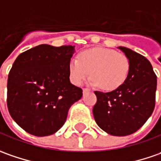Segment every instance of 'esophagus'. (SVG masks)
<instances>
[{
	"label": "esophagus",
	"instance_id": "1",
	"mask_svg": "<svg viewBox=\"0 0 161 161\" xmlns=\"http://www.w3.org/2000/svg\"><path fill=\"white\" fill-rule=\"evenodd\" d=\"M89 91H90V90H89V89H87V88H84V89H83V92H84V93L88 92Z\"/></svg>",
	"mask_w": 161,
	"mask_h": 161
}]
</instances>
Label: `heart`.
<instances>
[{
  "mask_svg": "<svg viewBox=\"0 0 161 161\" xmlns=\"http://www.w3.org/2000/svg\"><path fill=\"white\" fill-rule=\"evenodd\" d=\"M71 81L81 85L91 74L92 86L112 91L122 86L127 78L130 62L125 54L107 48H93L81 53L69 63Z\"/></svg>",
  "mask_w": 161,
  "mask_h": 161,
  "instance_id": "b5f03b06",
  "label": "heart"
}]
</instances>
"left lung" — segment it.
Returning a JSON list of instances; mask_svg holds the SVG:
<instances>
[{"instance_id":"left-lung-1","label":"left lung","mask_w":161,"mask_h":161,"mask_svg":"<svg viewBox=\"0 0 161 161\" xmlns=\"http://www.w3.org/2000/svg\"><path fill=\"white\" fill-rule=\"evenodd\" d=\"M119 49L130 62L127 78L114 91L94 92L97 103L92 113L103 131L111 136H125L140 129L153 114L157 75L145 57L128 48Z\"/></svg>"}]
</instances>
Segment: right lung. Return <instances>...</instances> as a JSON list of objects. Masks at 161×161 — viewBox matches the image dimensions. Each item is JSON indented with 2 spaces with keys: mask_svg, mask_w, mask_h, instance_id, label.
Returning a JSON list of instances; mask_svg holds the SVG:
<instances>
[{
  "mask_svg": "<svg viewBox=\"0 0 161 161\" xmlns=\"http://www.w3.org/2000/svg\"><path fill=\"white\" fill-rule=\"evenodd\" d=\"M75 46L48 44L22 53L8 73L7 106L14 121L36 136H51L64 125L71 105L83 95L69 80Z\"/></svg>",
  "mask_w": 161,
  "mask_h": 161,
  "instance_id": "1",
  "label": "right lung"
}]
</instances>
